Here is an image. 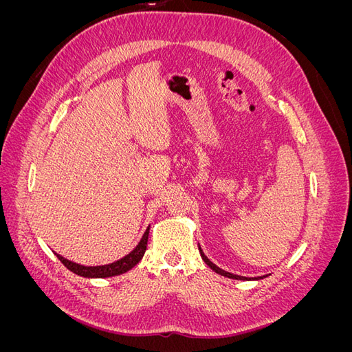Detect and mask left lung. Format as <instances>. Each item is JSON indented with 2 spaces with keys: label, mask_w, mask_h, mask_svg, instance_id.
Masks as SVG:
<instances>
[{
  "label": "left lung",
  "mask_w": 352,
  "mask_h": 352,
  "mask_svg": "<svg viewBox=\"0 0 352 352\" xmlns=\"http://www.w3.org/2000/svg\"><path fill=\"white\" fill-rule=\"evenodd\" d=\"M198 250H199V254H201V257H202V260L206 261V264L208 265V267H211L212 270H214L216 273H219V274H221V276H225V278H230V279H236V280H260V279H263V278H265V276H258V278H245V276H238V274H233V273H229V272H225L223 269H220V267H217V265L214 264V263H211L207 257H206V254L202 252V250H201V247L198 245Z\"/></svg>",
  "instance_id": "1"
}]
</instances>
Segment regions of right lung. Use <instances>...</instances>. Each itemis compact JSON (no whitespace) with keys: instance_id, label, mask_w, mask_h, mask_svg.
I'll return each instance as SVG.
<instances>
[{"instance_id":"obj_1","label":"right lung","mask_w":352,"mask_h":352,"mask_svg":"<svg viewBox=\"0 0 352 352\" xmlns=\"http://www.w3.org/2000/svg\"><path fill=\"white\" fill-rule=\"evenodd\" d=\"M148 233H150V228H148L144 233V236L141 238L140 243L136 245L135 250L131 251L127 255H124L123 258L117 260L111 264H104V265H82L78 263H73L61 255L56 254L57 258L66 265V267L73 272L78 276H83V278H111V276H117L126 273L127 270H131L132 267L141 261L144 257V254L146 251V243H148Z\"/></svg>"}]
</instances>
